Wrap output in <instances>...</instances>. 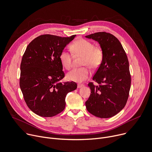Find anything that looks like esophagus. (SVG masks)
Masks as SVG:
<instances>
[{
	"mask_svg": "<svg viewBox=\"0 0 152 152\" xmlns=\"http://www.w3.org/2000/svg\"><path fill=\"white\" fill-rule=\"evenodd\" d=\"M84 86V85L83 84H78L77 85V88H81V87H83Z\"/></svg>",
	"mask_w": 152,
	"mask_h": 152,
	"instance_id": "obj_1",
	"label": "esophagus"
}]
</instances>
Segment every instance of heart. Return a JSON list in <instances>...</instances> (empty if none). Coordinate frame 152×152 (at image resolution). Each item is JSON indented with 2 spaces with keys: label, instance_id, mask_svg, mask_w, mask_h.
Masks as SVG:
<instances>
[{
  "label": "heart",
  "instance_id": "obj_1",
  "mask_svg": "<svg viewBox=\"0 0 152 152\" xmlns=\"http://www.w3.org/2000/svg\"><path fill=\"white\" fill-rule=\"evenodd\" d=\"M71 51L76 56H82L80 65L83 67L73 69L66 75L68 80L81 83L91 76L88 67L96 69L100 66L104 59L102 49L85 39H78L71 45ZM72 53L63 50L59 55V60L64 68L69 70L72 64Z\"/></svg>",
  "mask_w": 152,
  "mask_h": 152
}]
</instances>
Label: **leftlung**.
Masks as SVG:
<instances>
[{
	"label": "left lung",
	"instance_id": "1",
	"mask_svg": "<svg viewBox=\"0 0 152 152\" xmlns=\"http://www.w3.org/2000/svg\"><path fill=\"white\" fill-rule=\"evenodd\" d=\"M98 41L104 52L103 61L94 74L86 102L88 112L93 115L108 118L118 114L125 107L131 86V75L127 54L119 40L113 34L98 32L86 36Z\"/></svg>",
	"mask_w": 152,
	"mask_h": 152
}]
</instances>
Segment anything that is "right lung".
<instances>
[{"instance_id": "1", "label": "right lung", "mask_w": 152, "mask_h": 152, "mask_svg": "<svg viewBox=\"0 0 152 152\" xmlns=\"http://www.w3.org/2000/svg\"><path fill=\"white\" fill-rule=\"evenodd\" d=\"M75 36L40 35L28 44L23 55L20 87L27 106L40 116L52 117L62 112L66 94L77 88L74 82H59L65 76L60 53Z\"/></svg>"}]
</instances>
